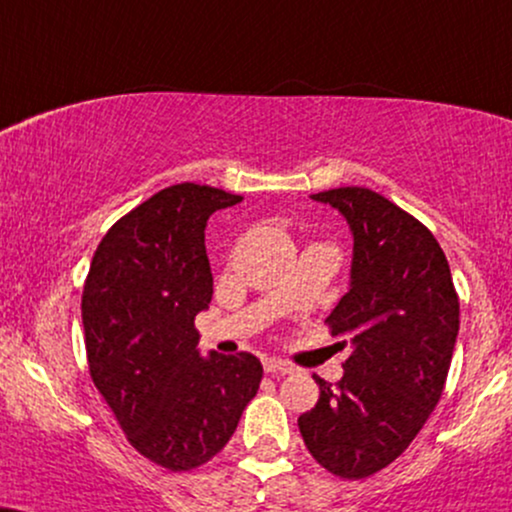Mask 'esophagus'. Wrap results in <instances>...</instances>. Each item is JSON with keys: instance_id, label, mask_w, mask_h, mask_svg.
I'll return each instance as SVG.
<instances>
[{"instance_id": "1", "label": "esophagus", "mask_w": 512, "mask_h": 512, "mask_svg": "<svg viewBox=\"0 0 512 512\" xmlns=\"http://www.w3.org/2000/svg\"><path fill=\"white\" fill-rule=\"evenodd\" d=\"M264 371L271 375H286V373H293V366L281 359H264Z\"/></svg>"}]
</instances>
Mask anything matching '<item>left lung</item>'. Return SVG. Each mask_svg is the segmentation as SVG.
Returning a JSON list of instances; mask_svg holds the SVG:
<instances>
[{
	"mask_svg": "<svg viewBox=\"0 0 512 512\" xmlns=\"http://www.w3.org/2000/svg\"><path fill=\"white\" fill-rule=\"evenodd\" d=\"M312 198L354 236L349 290L326 319L352 354L335 385L314 375L319 401L297 425L316 463L364 480L404 454L442 397L461 304L444 250L409 212L361 186Z\"/></svg>",
	"mask_w": 512,
	"mask_h": 512,
	"instance_id": "obj_1",
	"label": "left lung"
}]
</instances>
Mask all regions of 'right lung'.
Returning a JSON list of instances; mask_svg holds the SVG:
<instances>
[{"instance_id": "1", "label": "right lung", "mask_w": 512, "mask_h": 512, "mask_svg": "<svg viewBox=\"0 0 512 512\" xmlns=\"http://www.w3.org/2000/svg\"><path fill=\"white\" fill-rule=\"evenodd\" d=\"M241 196L174 184L118 219L82 293L89 373L129 444L172 472L217 456L260 390L248 352L200 357L196 314L212 300L205 226Z\"/></svg>"}]
</instances>
